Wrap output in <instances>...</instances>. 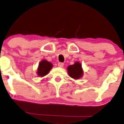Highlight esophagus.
<instances>
[{"mask_svg":"<svg viewBox=\"0 0 124 124\" xmlns=\"http://www.w3.org/2000/svg\"><path fill=\"white\" fill-rule=\"evenodd\" d=\"M64 65V63H62V62H59L58 63V66H59L60 67H62Z\"/></svg>","mask_w":124,"mask_h":124,"instance_id":"1","label":"esophagus"}]
</instances>
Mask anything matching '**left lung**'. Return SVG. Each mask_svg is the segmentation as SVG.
Instances as JSON below:
<instances>
[{
  "label": "left lung",
  "instance_id": "left-lung-1",
  "mask_svg": "<svg viewBox=\"0 0 124 124\" xmlns=\"http://www.w3.org/2000/svg\"><path fill=\"white\" fill-rule=\"evenodd\" d=\"M67 70L70 76L74 79H80L83 75L81 64L78 62H76L73 65L69 66L67 67Z\"/></svg>",
  "mask_w": 124,
  "mask_h": 124
}]
</instances>
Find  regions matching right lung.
Here are the masks:
<instances>
[{
  "label": "right lung",
  "mask_w": 124,
  "mask_h": 124,
  "mask_svg": "<svg viewBox=\"0 0 124 124\" xmlns=\"http://www.w3.org/2000/svg\"><path fill=\"white\" fill-rule=\"evenodd\" d=\"M53 65L51 63L46 60H43L40 62L39 67L38 69V75L40 77L44 76L48 74L50 70L52 69Z\"/></svg>",
  "instance_id": "add662e5"
}]
</instances>
